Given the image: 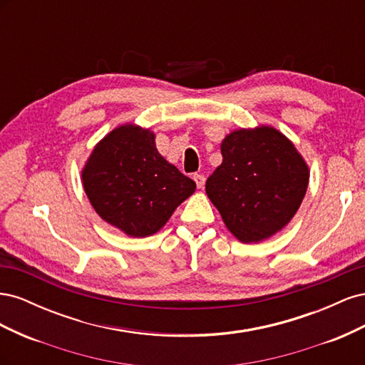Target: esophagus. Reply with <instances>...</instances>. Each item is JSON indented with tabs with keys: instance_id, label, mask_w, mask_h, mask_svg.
<instances>
[{
	"instance_id": "esophagus-1",
	"label": "esophagus",
	"mask_w": 365,
	"mask_h": 365,
	"mask_svg": "<svg viewBox=\"0 0 365 365\" xmlns=\"http://www.w3.org/2000/svg\"><path fill=\"white\" fill-rule=\"evenodd\" d=\"M193 180H195V182L197 185V189H202L204 184H205V176L201 175V173H195L193 175Z\"/></svg>"
}]
</instances>
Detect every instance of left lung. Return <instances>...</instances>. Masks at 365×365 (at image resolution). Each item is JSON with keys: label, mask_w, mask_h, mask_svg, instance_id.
Here are the masks:
<instances>
[{"label": "left lung", "mask_w": 365, "mask_h": 365, "mask_svg": "<svg viewBox=\"0 0 365 365\" xmlns=\"http://www.w3.org/2000/svg\"><path fill=\"white\" fill-rule=\"evenodd\" d=\"M220 152L222 164L205 192L231 235L257 244L288 225L309 184V168L292 141L271 126L237 129Z\"/></svg>", "instance_id": "left-lung-1"}]
</instances>
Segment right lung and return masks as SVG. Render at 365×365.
Instances as JSON below:
<instances>
[{"label":"right lung","mask_w":365,"mask_h":365,"mask_svg":"<svg viewBox=\"0 0 365 365\" xmlns=\"http://www.w3.org/2000/svg\"><path fill=\"white\" fill-rule=\"evenodd\" d=\"M82 184L97 215L130 237L155 235L196 189L160 155L155 134L130 123L97 143Z\"/></svg>","instance_id":"right-lung-1"}]
</instances>
